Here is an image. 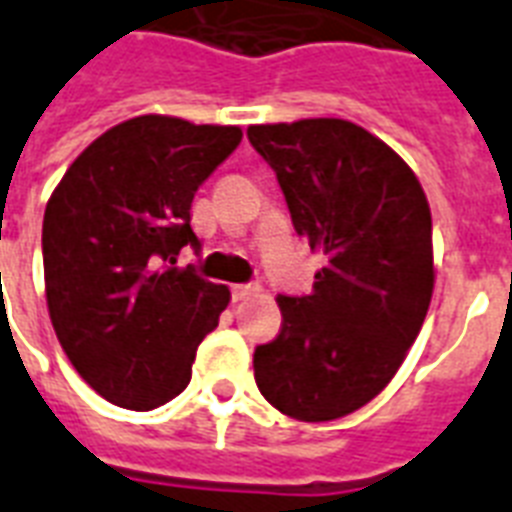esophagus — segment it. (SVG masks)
Instances as JSON below:
<instances>
[{"label":"esophagus","mask_w":512,"mask_h":512,"mask_svg":"<svg viewBox=\"0 0 512 512\" xmlns=\"http://www.w3.org/2000/svg\"><path fill=\"white\" fill-rule=\"evenodd\" d=\"M259 285H253V283H245V285H235L232 288V296H235V301H245V299H251V296H259Z\"/></svg>","instance_id":"obj_1"}]
</instances>
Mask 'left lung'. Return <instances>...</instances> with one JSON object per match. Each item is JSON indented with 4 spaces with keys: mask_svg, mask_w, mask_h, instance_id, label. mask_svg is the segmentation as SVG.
Instances as JSON below:
<instances>
[{
    "mask_svg": "<svg viewBox=\"0 0 512 512\" xmlns=\"http://www.w3.org/2000/svg\"><path fill=\"white\" fill-rule=\"evenodd\" d=\"M291 221L326 267L307 296H277L280 334L253 352L261 395L299 422L342 419L398 374L435 288L433 216L406 160L355 122L248 128Z\"/></svg>",
    "mask_w": 512,
    "mask_h": 512,
    "instance_id": "obj_1",
    "label": "left lung"
}]
</instances>
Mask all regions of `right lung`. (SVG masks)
<instances>
[{
  "mask_svg": "<svg viewBox=\"0 0 512 512\" xmlns=\"http://www.w3.org/2000/svg\"><path fill=\"white\" fill-rule=\"evenodd\" d=\"M240 138L237 125L141 114L95 138L47 200L50 323L77 374L114 406L149 411L184 392L227 310V285L176 256L197 245L194 192Z\"/></svg>",
  "mask_w": 512,
  "mask_h": 512,
  "instance_id": "obj_1",
  "label": "right lung"
}]
</instances>
